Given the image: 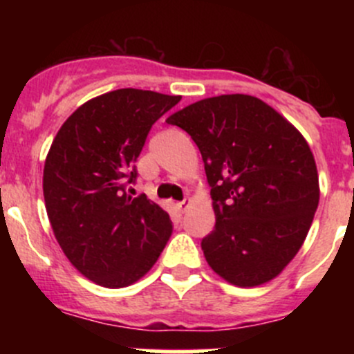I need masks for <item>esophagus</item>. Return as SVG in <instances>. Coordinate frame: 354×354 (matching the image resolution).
<instances>
[{
	"label": "esophagus",
	"mask_w": 354,
	"mask_h": 354,
	"mask_svg": "<svg viewBox=\"0 0 354 354\" xmlns=\"http://www.w3.org/2000/svg\"><path fill=\"white\" fill-rule=\"evenodd\" d=\"M190 202H192V198H190V197L185 198V200H181V202H176V209H178V210H181V212H183V210L187 209L188 205H190Z\"/></svg>",
	"instance_id": "34e87169"
}]
</instances>
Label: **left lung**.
Here are the masks:
<instances>
[{
  "instance_id": "8db88e82",
  "label": "left lung",
  "mask_w": 354,
  "mask_h": 354,
  "mask_svg": "<svg viewBox=\"0 0 354 354\" xmlns=\"http://www.w3.org/2000/svg\"><path fill=\"white\" fill-rule=\"evenodd\" d=\"M197 144L216 226L202 240L210 269L240 288L279 276L319 207L317 164L303 135L260 99H202L167 118Z\"/></svg>"
}]
</instances>
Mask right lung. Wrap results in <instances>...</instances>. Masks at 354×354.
Wrapping results in <instances>:
<instances>
[{
	"mask_svg": "<svg viewBox=\"0 0 354 354\" xmlns=\"http://www.w3.org/2000/svg\"><path fill=\"white\" fill-rule=\"evenodd\" d=\"M180 99L118 88L82 104L53 140L42 176L49 223L71 266L99 286L137 283L173 233L169 214L127 185L152 124Z\"/></svg>",
	"mask_w": 354,
	"mask_h": 354,
	"instance_id": "add662e5",
	"label": "right lung"
}]
</instances>
